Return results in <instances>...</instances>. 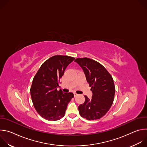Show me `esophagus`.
Listing matches in <instances>:
<instances>
[{
  "label": "esophagus",
  "instance_id": "obj_1",
  "mask_svg": "<svg viewBox=\"0 0 147 147\" xmlns=\"http://www.w3.org/2000/svg\"><path fill=\"white\" fill-rule=\"evenodd\" d=\"M77 95H78V94H77V93H76V92L74 93V96H77Z\"/></svg>",
  "mask_w": 147,
  "mask_h": 147
}]
</instances>
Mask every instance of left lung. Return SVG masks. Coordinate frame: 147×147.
<instances>
[{
  "mask_svg": "<svg viewBox=\"0 0 147 147\" xmlns=\"http://www.w3.org/2000/svg\"><path fill=\"white\" fill-rule=\"evenodd\" d=\"M76 62L84 72L92 92V99L85 95V102L78 107L80 115L88 120L99 119L110 109L114 100L115 86L108 70L99 62L87 57L77 58Z\"/></svg>",
  "mask_w": 147,
  "mask_h": 147,
  "instance_id": "obj_1",
  "label": "left lung"
}]
</instances>
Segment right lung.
Masks as SVG:
<instances>
[{
  "mask_svg": "<svg viewBox=\"0 0 147 147\" xmlns=\"http://www.w3.org/2000/svg\"><path fill=\"white\" fill-rule=\"evenodd\" d=\"M74 59L69 56H53L41 65L33 78L30 89L32 101L38 113L46 120L56 121L63 117L74 97L72 92L63 93L57 87L66 68Z\"/></svg>",
  "mask_w": 147,
  "mask_h": 147,
  "instance_id": "right-lung-1",
  "label": "right lung"
}]
</instances>
